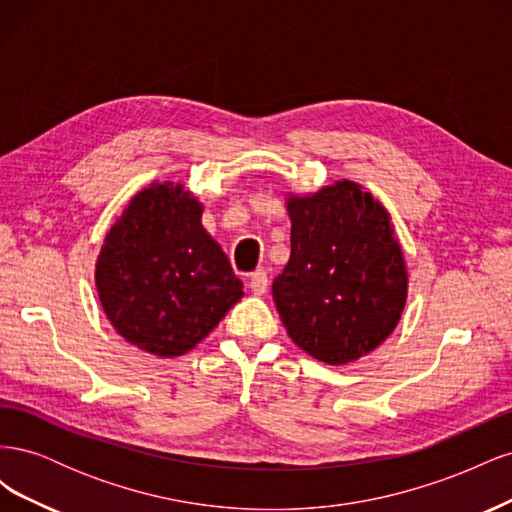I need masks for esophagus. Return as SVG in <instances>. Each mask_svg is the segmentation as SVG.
Instances as JSON below:
<instances>
[{
  "mask_svg": "<svg viewBox=\"0 0 512 512\" xmlns=\"http://www.w3.org/2000/svg\"><path fill=\"white\" fill-rule=\"evenodd\" d=\"M267 288H269L267 271H265V269H256V271L250 275V290L256 294V297H262V294L267 292Z\"/></svg>",
  "mask_w": 512,
  "mask_h": 512,
  "instance_id": "obj_1",
  "label": "esophagus"
}]
</instances>
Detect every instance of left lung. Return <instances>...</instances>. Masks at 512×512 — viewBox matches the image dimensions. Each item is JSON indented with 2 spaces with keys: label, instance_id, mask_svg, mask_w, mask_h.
<instances>
[{
  "label": "left lung",
  "instance_id": "obj_1",
  "mask_svg": "<svg viewBox=\"0 0 512 512\" xmlns=\"http://www.w3.org/2000/svg\"><path fill=\"white\" fill-rule=\"evenodd\" d=\"M286 209L290 260L271 288L284 327L316 361H359L395 331L408 299L391 213L350 179L288 192Z\"/></svg>",
  "mask_w": 512,
  "mask_h": 512
}]
</instances>
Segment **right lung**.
<instances>
[{
    "mask_svg": "<svg viewBox=\"0 0 512 512\" xmlns=\"http://www.w3.org/2000/svg\"><path fill=\"white\" fill-rule=\"evenodd\" d=\"M183 183L138 190L104 237L96 290L128 344L160 359L190 352L241 301L243 284Z\"/></svg>",
    "mask_w": 512,
    "mask_h": 512,
    "instance_id": "obj_1",
    "label": "right lung"
}]
</instances>
